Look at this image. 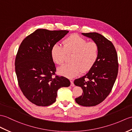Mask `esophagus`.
I'll return each instance as SVG.
<instances>
[{"instance_id":"obj_1","label":"esophagus","mask_w":132,"mask_h":132,"mask_svg":"<svg viewBox=\"0 0 132 132\" xmlns=\"http://www.w3.org/2000/svg\"><path fill=\"white\" fill-rule=\"evenodd\" d=\"M70 81H71V87H74V84H73V81L72 79H71V80H70Z\"/></svg>"}]
</instances>
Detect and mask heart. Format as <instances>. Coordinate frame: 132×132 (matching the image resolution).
I'll return each mask as SVG.
<instances>
[{
  "label": "heart",
  "mask_w": 132,
  "mask_h": 132,
  "mask_svg": "<svg viewBox=\"0 0 132 132\" xmlns=\"http://www.w3.org/2000/svg\"><path fill=\"white\" fill-rule=\"evenodd\" d=\"M72 55L71 62L60 67L58 69L59 74L67 78L77 75L82 71L89 70L96 62L99 55V48L94 42H88L87 39L77 34H73L63 42V46L54 44L51 51L54 62L59 65L65 62L66 54Z\"/></svg>",
  "instance_id": "heart-1"
}]
</instances>
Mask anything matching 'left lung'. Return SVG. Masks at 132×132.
I'll return each mask as SVG.
<instances>
[{
  "mask_svg": "<svg viewBox=\"0 0 132 132\" xmlns=\"http://www.w3.org/2000/svg\"><path fill=\"white\" fill-rule=\"evenodd\" d=\"M97 44L99 55L96 62L86 75L74 80L83 92L76 98L79 105L85 107L98 105L109 96L118 73L117 52L111 41L97 32L82 33Z\"/></svg>",
  "mask_w": 132,
  "mask_h": 132,
  "instance_id": "left-lung-1",
  "label": "left lung"
}]
</instances>
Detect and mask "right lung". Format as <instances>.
<instances>
[{
  "label": "right lung",
  "instance_id": "obj_1",
  "mask_svg": "<svg viewBox=\"0 0 132 132\" xmlns=\"http://www.w3.org/2000/svg\"><path fill=\"white\" fill-rule=\"evenodd\" d=\"M68 32L38 29L24 38L18 48L15 59L18 84L26 98L36 106L53 104L58 90L70 85L68 79L56 75L51 54L52 47Z\"/></svg>",
  "mask_w": 132,
  "mask_h": 132
}]
</instances>
